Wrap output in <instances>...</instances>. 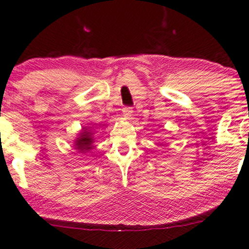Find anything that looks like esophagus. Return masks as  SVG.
<instances>
[{
    "mask_svg": "<svg viewBox=\"0 0 249 249\" xmlns=\"http://www.w3.org/2000/svg\"><path fill=\"white\" fill-rule=\"evenodd\" d=\"M131 113H133L131 107L125 106V107H124V109H122V115L125 116V118H129V116L131 115Z\"/></svg>",
    "mask_w": 249,
    "mask_h": 249,
    "instance_id": "34e87169",
    "label": "esophagus"
}]
</instances>
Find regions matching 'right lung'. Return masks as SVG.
<instances>
[{"mask_svg":"<svg viewBox=\"0 0 249 249\" xmlns=\"http://www.w3.org/2000/svg\"><path fill=\"white\" fill-rule=\"evenodd\" d=\"M93 133H90L89 128H84L83 131L79 134V137L75 140V149L79 153H87L93 148Z\"/></svg>","mask_w":249,"mask_h":249,"instance_id":"add662e5","label":"right lung"}]
</instances>
